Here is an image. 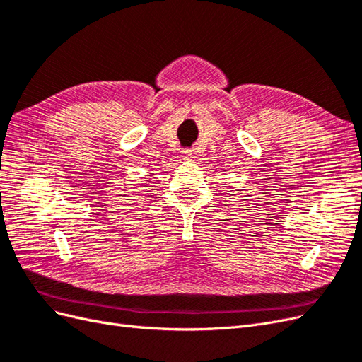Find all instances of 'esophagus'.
Segmentation results:
<instances>
[{"label": "esophagus", "mask_w": 362, "mask_h": 362, "mask_svg": "<svg viewBox=\"0 0 362 362\" xmlns=\"http://www.w3.org/2000/svg\"><path fill=\"white\" fill-rule=\"evenodd\" d=\"M196 157V152L193 149H184L182 151V158L184 160H193Z\"/></svg>", "instance_id": "obj_1"}]
</instances>
